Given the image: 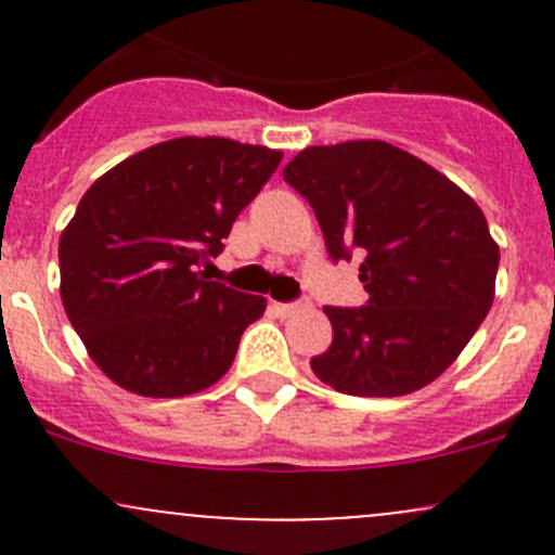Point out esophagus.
Returning <instances> with one entry per match:
<instances>
[{"instance_id": "obj_1", "label": "esophagus", "mask_w": 555, "mask_h": 555, "mask_svg": "<svg viewBox=\"0 0 555 555\" xmlns=\"http://www.w3.org/2000/svg\"><path fill=\"white\" fill-rule=\"evenodd\" d=\"M304 309H306L304 304H273V311H276L279 317H293V313H298Z\"/></svg>"}]
</instances>
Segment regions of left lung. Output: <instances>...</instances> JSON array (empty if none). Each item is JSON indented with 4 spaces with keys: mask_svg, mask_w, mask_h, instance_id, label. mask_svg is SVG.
I'll return each instance as SVG.
<instances>
[{
    "mask_svg": "<svg viewBox=\"0 0 555 555\" xmlns=\"http://www.w3.org/2000/svg\"><path fill=\"white\" fill-rule=\"evenodd\" d=\"M284 179L311 204L330 257H362L367 306H324L333 344L311 360L319 382L354 397L433 384L494 304L500 246L480 206L378 139L300 150Z\"/></svg>",
    "mask_w": 555,
    "mask_h": 555,
    "instance_id": "1",
    "label": "left lung"
}]
</instances>
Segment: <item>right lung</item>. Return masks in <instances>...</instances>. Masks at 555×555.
I'll return each instance as SVG.
<instances>
[{
  "label": "right lung",
  "instance_id": "1",
  "mask_svg": "<svg viewBox=\"0 0 555 555\" xmlns=\"http://www.w3.org/2000/svg\"><path fill=\"white\" fill-rule=\"evenodd\" d=\"M282 153L179 137L120 160L86 190L59 242L61 300L91 360L142 397H188L231 371L262 295L209 282L238 211Z\"/></svg>",
  "mask_w": 555,
  "mask_h": 555
}]
</instances>
